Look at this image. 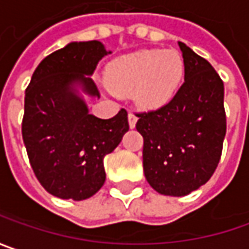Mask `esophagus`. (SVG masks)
Segmentation results:
<instances>
[{"mask_svg":"<svg viewBox=\"0 0 249 249\" xmlns=\"http://www.w3.org/2000/svg\"><path fill=\"white\" fill-rule=\"evenodd\" d=\"M136 121H138V117H136L134 113L128 114V124H129V128H135Z\"/></svg>","mask_w":249,"mask_h":249,"instance_id":"esophagus-1","label":"esophagus"}]
</instances>
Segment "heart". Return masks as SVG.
Segmentation results:
<instances>
[{
    "instance_id": "heart-1",
    "label": "heart",
    "mask_w": 249,
    "mask_h": 249,
    "mask_svg": "<svg viewBox=\"0 0 249 249\" xmlns=\"http://www.w3.org/2000/svg\"><path fill=\"white\" fill-rule=\"evenodd\" d=\"M184 68L177 50H141L113 61L106 71V82L114 93H132L136 104L155 108L176 94Z\"/></svg>"
}]
</instances>
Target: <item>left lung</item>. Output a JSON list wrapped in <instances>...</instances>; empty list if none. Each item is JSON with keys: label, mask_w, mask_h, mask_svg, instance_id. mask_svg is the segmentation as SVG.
<instances>
[{"label": "left lung", "mask_w": 249, "mask_h": 249, "mask_svg": "<svg viewBox=\"0 0 249 249\" xmlns=\"http://www.w3.org/2000/svg\"><path fill=\"white\" fill-rule=\"evenodd\" d=\"M184 83L166 106L138 114L143 171L161 195L185 196L206 184L222 156L226 135L224 85L205 58L178 41Z\"/></svg>", "instance_id": "1"}]
</instances>
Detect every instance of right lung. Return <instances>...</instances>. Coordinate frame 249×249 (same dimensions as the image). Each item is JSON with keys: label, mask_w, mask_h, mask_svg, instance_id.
<instances>
[{"label": "right lung", "mask_w": 249, "mask_h": 249, "mask_svg": "<svg viewBox=\"0 0 249 249\" xmlns=\"http://www.w3.org/2000/svg\"><path fill=\"white\" fill-rule=\"evenodd\" d=\"M103 43L72 41L38 64L25 92L22 136L43 188L61 199L93 196L106 181L104 156L129 129L124 108L108 120L89 114L82 93L100 97L92 81Z\"/></svg>", "instance_id": "right-lung-1"}]
</instances>
